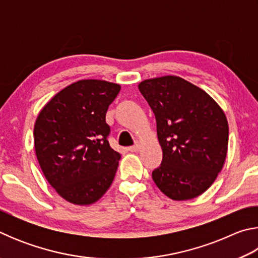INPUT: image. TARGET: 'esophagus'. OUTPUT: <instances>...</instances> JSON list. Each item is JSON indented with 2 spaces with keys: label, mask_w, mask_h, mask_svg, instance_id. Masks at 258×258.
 Here are the masks:
<instances>
[{
  "label": "esophagus",
  "mask_w": 258,
  "mask_h": 258,
  "mask_svg": "<svg viewBox=\"0 0 258 258\" xmlns=\"http://www.w3.org/2000/svg\"><path fill=\"white\" fill-rule=\"evenodd\" d=\"M128 150H130L131 152H138V151L140 150V142H137L134 146L130 147Z\"/></svg>",
  "instance_id": "34e87169"
}]
</instances>
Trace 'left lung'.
<instances>
[{"label": "left lung", "mask_w": 258, "mask_h": 258, "mask_svg": "<svg viewBox=\"0 0 258 258\" xmlns=\"http://www.w3.org/2000/svg\"><path fill=\"white\" fill-rule=\"evenodd\" d=\"M139 90L155 113L163 149L152 180L173 200L198 197L223 168L229 142L224 111L204 90L178 76L146 80Z\"/></svg>", "instance_id": "obj_1"}]
</instances>
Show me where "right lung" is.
Here are the masks:
<instances>
[{"mask_svg": "<svg viewBox=\"0 0 258 258\" xmlns=\"http://www.w3.org/2000/svg\"><path fill=\"white\" fill-rule=\"evenodd\" d=\"M120 85L82 80L56 93L38 113L35 152L47 182L64 200L91 205L106 194L120 154L108 142L106 113Z\"/></svg>", "mask_w": 258, "mask_h": 258, "instance_id": "add662e5", "label": "right lung"}]
</instances>
